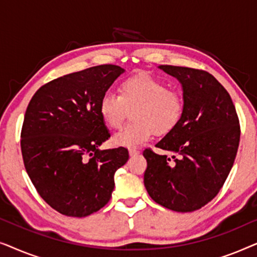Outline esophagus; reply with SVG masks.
Segmentation results:
<instances>
[{
    "mask_svg": "<svg viewBox=\"0 0 257 257\" xmlns=\"http://www.w3.org/2000/svg\"><path fill=\"white\" fill-rule=\"evenodd\" d=\"M128 153L131 157H136V156H138L140 152L137 149H128Z\"/></svg>",
    "mask_w": 257,
    "mask_h": 257,
    "instance_id": "esophagus-1",
    "label": "esophagus"
}]
</instances>
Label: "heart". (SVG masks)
Here are the masks:
<instances>
[{
    "label": "heart",
    "mask_w": 257,
    "mask_h": 257,
    "mask_svg": "<svg viewBox=\"0 0 257 257\" xmlns=\"http://www.w3.org/2000/svg\"><path fill=\"white\" fill-rule=\"evenodd\" d=\"M133 122L113 136L115 145L137 147L152 135L166 136L181 121L185 100L180 92L147 73H137L119 84L118 96L106 92L99 100V114L105 125L118 128L127 110Z\"/></svg>",
    "instance_id": "obj_1"
}]
</instances>
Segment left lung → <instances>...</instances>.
Returning <instances> with one entry per match:
<instances>
[{"label": "left lung", "instance_id": "8db88e82", "mask_svg": "<svg viewBox=\"0 0 257 257\" xmlns=\"http://www.w3.org/2000/svg\"><path fill=\"white\" fill-rule=\"evenodd\" d=\"M180 82L185 100L181 121L156 147L171 158L144 151V184L151 198L174 212H194L220 192L233 167L240 122L227 90L203 70L160 65ZM178 155V157H175Z\"/></svg>", "mask_w": 257, "mask_h": 257}]
</instances>
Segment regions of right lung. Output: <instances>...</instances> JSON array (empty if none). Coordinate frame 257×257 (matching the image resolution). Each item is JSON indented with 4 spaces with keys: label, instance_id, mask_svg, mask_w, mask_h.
Masks as SVG:
<instances>
[{
    "label": "right lung",
    "instance_id": "right-lung-1",
    "mask_svg": "<svg viewBox=\"0 0 257 257\" xmlns=\"http://www.w3.org/2000/svg\"><path fill=\"white\" fill-rule=\"evenodd\" d=\"M125 70L104 64L41 86L21 132L27 173L41 198L63 215L83 217L106 205L114 173L128 160L125 147L100 151L110 133L99 100Z\"/></svg>",
    "mask_w": 257,
    "mask_h": 257
}]
</instances>
